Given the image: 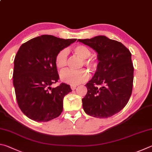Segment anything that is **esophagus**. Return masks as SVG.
Instances as JSON below:
<instances>
[{
	"label": "esophagus",
	"mask_w": 152,
	"mask_h": 152,
	"mask_svg": "<svg viewBox=\"0 0 152 152\" xmlns=\"http://www.w3.org/2000/svg\"><path fill=\"white\" fill-rule=\"evenodd\" d=\"M71 89L72 90H75L76 89V86H71Z\"/></svg>",
	"instance_id": "obj_1"
}]
</instances>
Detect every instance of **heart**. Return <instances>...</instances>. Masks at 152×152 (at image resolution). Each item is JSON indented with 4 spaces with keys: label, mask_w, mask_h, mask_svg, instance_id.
I'll return each mask as SVG.
<instances>
[{
    "label": "heart",
    "mask_w": 152,
    "mask_h": 152,
    "mask_svg": "<svg viewBox=\"0 0 152 152\" xmlns=\"http://www.w3.org/2000/svg\"><path fill=\"white\" fill-rule=\"evenodd\" d=\"M73 52L82 60L81 66L88 68L93 73L96 72L99 67V62L97 59L89 58L91 55V51L88 47L85 45H79L73 48ZM68 50L66 49H61L57 53L55 57V65L58 69H63L67 65L68 62ZM61 81L71 86H77L87 81L89 78V73L86 69L79 71H71L65 69L61 71L60 74Z\"/></svg>",
    "instance_id": "obj_1"
}]
</instances>
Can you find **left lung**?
I'll return each mask as SVG.
<instances>
[{
	"label": "left lung",
	"instance_id": "1",
	"mask_svg": "<svg viewBox=\"0 0 152 152\" xmlns=\"http://www.w3.org/2000/svg\"><path fill=\"white\" fill-rule=\"evenodd\" d=\"M97 53L99 67L86 86L82 99L87 115L107 118L119 112L128 103L134 82L132 53L121 42L105 36L78 39Z\"/></svg>",
	"mask_w": 152,
	"mask_h": 152
}]
</instances>
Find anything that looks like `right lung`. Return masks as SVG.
Segmentation results:
<instances>
[{
  "label": "right lung",
  "instance_id": "obj_1",
  "mask_svg": "<svg viewBox=\"0 0 152 152\" xmlns=\"http://www.w3.org/2000/svg\"><path fill=\"white\" fill-rule=\"evenodd\" d=\"M44 34L23 43L14 60L13 85L18 107L32 120L49 121L62 113L63 98L71 92L70 86L61 83L55 57L57 53L76 41Z\"/></svg>",
  "mask_w": 152,
  "mask_h": 152
}]
</instances>
